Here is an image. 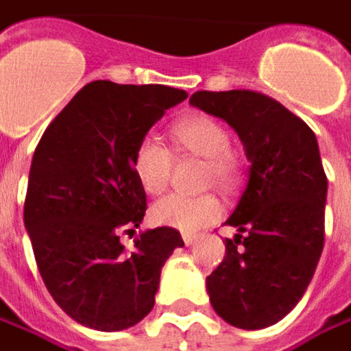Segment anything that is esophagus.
Returning a JSON list of instances; mask_svg holds the SVG:
<instances>
[{
  "mask_svg": "<svg viewBox=\"0 0 351 351\" xmlns=\"http://www.w3.org/2000/svg\"><path fill=\"white\" fill-rule=\"evenodd\" d=\"M196 239H198V234H192V232H184V234H182V241H184L186 245H192Z\"/></svg>",
  "mask_w": 351,
  "mask_h": 351,
  "instance_id": "esophagus-1",
  "label": "esophagus"
}]
</instances>
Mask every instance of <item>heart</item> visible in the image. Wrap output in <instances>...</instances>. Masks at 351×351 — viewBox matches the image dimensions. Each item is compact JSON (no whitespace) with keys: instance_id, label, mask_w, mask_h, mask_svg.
<instances>
[{"instance_id":"obj_1","label":"heart","mask_w":351,"mask_h":351,"mask_svg":"<svg viewBox=\"0 0 351 351\" xmlns=\"http://www.w3.org/2000/svg\"><path fill=\"white\" fill-rule=\"evenodd\" d=\"M175 145L206 162V182H216L223 189L234 186L239 178V157L230 147V131L212 115H191L178 119L171 128ZM175 157L169 147L155 137H143L133 151V175L147 194H162L173 175ZM221 216V202L214 194L180 196L171 194L151 208V218L159 226L180 232H196Z\"/></svg>"}]
</instances>
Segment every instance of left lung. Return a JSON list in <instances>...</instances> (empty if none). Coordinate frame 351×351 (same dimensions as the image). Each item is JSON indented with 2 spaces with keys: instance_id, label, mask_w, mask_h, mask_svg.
Instances as JSON below:
<instances>
[{
  "instance_id": "obj_1",
  "label": "left lung",
  "mask_w": 351,
  "mask_h": 351,
  "mask_svg": "<svg viewBox=\"0 0 351 351\" xmlns=\"http://www.w3.org/2000/svg\"><path fill=\"white\" fill-rule=\"evenodd\" d=\"M192 106L221 117L245 147L250 180L226 223V257L206 277L228 324H277L302 298L324 247L328 178L314 131L277 99L253 90L194 92Z\"/></svg>"
}]
</instances>
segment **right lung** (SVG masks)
Returning <instances> with one entry per match:
<instances>
[{"label":"right lung","mask_w":351,"mask_h":351,"mask_svg":"<svg viewBox=\"0 0 351 351\" xmlns=\"http://www.w3.org/2000/svg\"><path fill=\"white\" fill-rule=\"evenodd\" d=\"M189 94L160 84H86L38 141L25 228L38 273L56 304L101 332L135 326L151 313L160 269L184 241L175 228L147 230L133 250L147 194L133 175V151L162 114Z\"/></svg>","instance_id":"obj_1"}]
</instances>
